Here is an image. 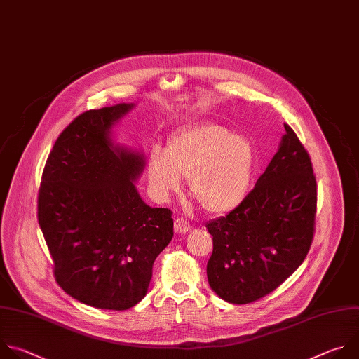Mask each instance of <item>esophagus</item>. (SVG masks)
<instances>
[{
  "label": "esophagus",
  "instance_id": "esophagus-1",
  "mask_svg": "<svg viewBox=\"0 0 359 359\" xmlns=\"http://www.w3.org/2000/svg\"><path fill=\"white\" fill-rule=\"evenodd\" d=\"M191 229H192V226H191L185 219H182V218L175 219V222H174V231H175V233H178V235H185V233H188Z\"/></svg>",
  "mask_w": 359,
  "mask_h": 359
}]
</instances>
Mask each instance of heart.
<instances>
[{
    "mask_svg": "<svg viewBox=\"0 0 359 359\" xmlns=\"http://www.w3.org/2000/svg\"><path fill=\"white\" fill-rule=\"evenodd\" d=\"M253 168L250 142L218 124L185 128L147 158L149 182L158 199L167 201L181 189V178H188L189 195L212 215L228 213L245 201Z\"/></svg>",
    "mask_w": 359,
    "mask_h": 359,
    "instance_id": "b5f03b06",
    "label": "heart"
}]
</instances>
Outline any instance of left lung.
<instances>
[{
  "instance_id": "obj_1",
  "label": "left lung",
  "mask_w": 359,
  "mask_h": 359,
  "mask_svg": "<svg viewBox=\"0 0 359 359\" xmlns=\"http://www.w3.org/2000/svg\"><path fill=\"white\" fill-rule=\"evenodd\" d=\"M284 128L277 153L245 201L206 224L213 238L208 281L232 304L253 303L276 290L304 262L313 242V164L293 128Z\"/></svg>"
}]
</instances>
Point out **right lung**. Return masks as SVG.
Returning a JSON list of instances; mask_svg holds the SVG:
<instances>
[{
    "label": "right lung",
    "instance_id": "add662e5",
    "mask_svg": "<svg viewBox=\"0 0 359 359\" xmlns=\"http://www.w3.org/2000/svg\"><path fill=\"white\" fill-rule=\"evenodd\" d=\"M120 103L78 116L57 137L38 194V222L57 284L102 310H127L147 294L157 256L174 236L167 208H151L134 182L144 156L114 146Z\"/></svg>",
    "mask_w": 359,
    "mask_h": 359
}]
</instances>
